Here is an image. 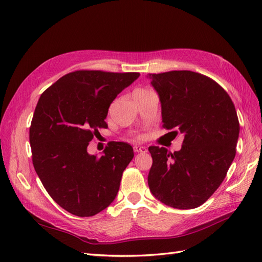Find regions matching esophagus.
I'll use <instances>...</instances> for the list:
<instances>
[{
    "instance_id": "esophagus-1",
    "label": "esophagus",
    "mask_w": 262,
    "mask_h": 262,
    "mask_svg": "<svg viewBox=\"0 0 262 262\" xmlns=\"http://www.w3.org/2000/svg\"><path fill=\"white\" fill-rule=\"evenodd\" d=\"M133 149H134V152H136V153H145V152H147L146 147L140 146V145H134Z\"/></svg>"
}]
</instances>
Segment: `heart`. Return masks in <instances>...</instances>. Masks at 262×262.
Instances as JSON below:
<instances>
[{
	"label": "heart",
	"instance_id": "heart-1",
	"mask_svg": "<svg viewBox=\"0 0 262 262\" xmlns=\"http://www.w3.org/2000/svg\"><path fill=\"white\" fill-rule=\"evenodd\" d=\"M147 92H149V91H148V90H144V89H138V90L134 91V93H133V96H137V95L145 94V93H147Z\"/></svg>",
	"mask_w": 262,
	"mask_h": 262
}]
</instances>
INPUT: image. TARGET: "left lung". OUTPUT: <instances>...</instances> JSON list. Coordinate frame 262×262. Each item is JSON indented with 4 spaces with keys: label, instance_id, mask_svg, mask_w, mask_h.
<instances>
[{
    "label": "left lung",
    "instance_id": "8db88e82",
    "mask_svg": "<svg viewBox=\"0 0 262 262\" xmlns=\"http://www.w3.org/2000/svg\"><path fill=\"white\" fill-rule=\"evenodd\" d=\"M147 77L161 100L163 126L185 134L177 152L148 147L149 190L168 207L198 208L215 192L234 161L239 136L235 106L216 82L192 71Z\"/></svg>",
    "mask_w": 262,
    "mask_h": 262
}]
</instances>
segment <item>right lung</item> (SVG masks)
<instances>
[{"label":"right lung","instance_id":"1","mask_svg":"<svg viewBox=\"0 0 262 262\" xmlns=\"http://www.w3.org/2000/svg\"><path fill=\"white\" fill-rule=\"evenodd\" d=\"M140 73L75 71L62 76L38 100L29 129L33 164L45 189L61 208L93 216L109 207L122 172L134 156L124 142H113L101 156L87 153L118 94Z\"/></svg>","mask_w":262,"mask_h":262}]
</instances>
